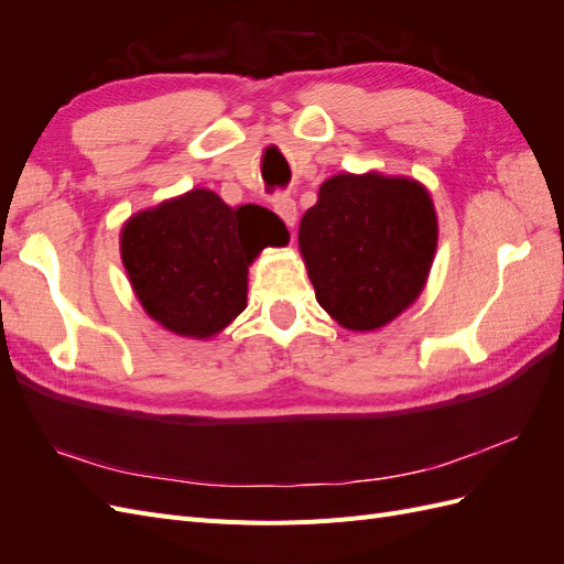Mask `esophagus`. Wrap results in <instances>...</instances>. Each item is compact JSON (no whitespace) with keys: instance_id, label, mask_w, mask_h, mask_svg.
<instances>
[{"instance_id":"obj_1","label":"esophagus","mask_w":564,"mask_h":564,"mask_svg":"<svg viewBox=\"0 0 564 564\" xmlns=\"http://www.w3.org/2000/svg\"><path fill=\"white\" fill-rule=\"evenodd\" d=\"M272 209H275V214L284 220L289 228L296 226L299 209H296V202L292 195H278L275 199H272Z\"/></svg>"}]
</instances>
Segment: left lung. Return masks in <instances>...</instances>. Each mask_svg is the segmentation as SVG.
Listing matches in <instances>:
<instances>
[{
    "label": "left lung",
    "mask_w": 564,
    "mask_h": 564,
    "mask_svg": "<svg viewBox=\"0 0 564 564\" xmlns=\"http://www.w3.org/2000/svg\"><path fill=\"white\" fill-rule=\"evenodd\" d=\"M299 247L322 308L346 329H379L423 292L437 247L433 199L412 178L338 174L303 214Z\"/></svg>",
    "instance_id": "1"
}]
</instances>
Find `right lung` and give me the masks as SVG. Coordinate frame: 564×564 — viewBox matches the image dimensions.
<instances>
[{
  "label": "right lung",
  "instance_id": "obj_1",
  "mask_svg": "<svg viewBox=\"0 0 564 564\" xmlns=\"http://www.w3.org/2000/svg\"><path fill=\"white\" fill-rule=\"evenodd\" d=\"M289 232L259 204L228 207L197 191L131 216L122 228V263L145 313L178 336L209 338L247 308L249 265Z\"/></svg>",
  "mask_w": 564,
  "mask_h": 564
}]
</instances>
